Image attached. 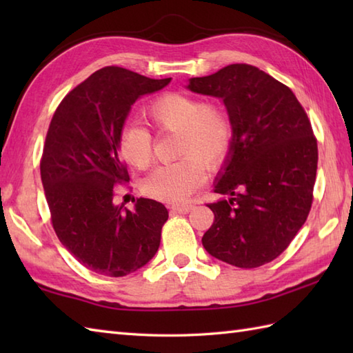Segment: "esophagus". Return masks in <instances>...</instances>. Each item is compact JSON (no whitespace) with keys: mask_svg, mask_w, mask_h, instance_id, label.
<instances>
[{"mask_svg":"<svg viewBox=\"0 0 353 353\" xmlns=\"http://www.w3.org/2000/svg\"><path fill=\"white\" fill-rule=\"evenodd\" d=\"M194 206L191 203H183V205H174L172 206V211L179 214H188Z\"/></svg>","mask_w":353,"mask_h":353,"instance_id":"1","label":"esophagus"}]
</instances>
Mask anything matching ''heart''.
Here are the masks:
<instances>
[{"label":"heart","mask_w":353,"mask_h":353,"mask_svg":"<svg viewBox=\"0 0 353 353\" xmlns=\"http://www.w3.org/2000/svg\"><path fill=\"white\" fill-rule=\"evenodd\" d=\"M147 119L157 132H176V162L157 167L142 182L148 197L181 203L205 181V167H220L234 142V123L219 103L168 92L147 104ZM123 159L137 170H147L153 159V137L145 127L129 123L118 137Z\"/></svg>","instance_id":"1"}]
</instances>
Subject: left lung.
I'll return each mask as SVG.
<instances>
[{
	"label": "left lung",
	"instance_id": "8db88e82",
	"mask_svg": "<svg viewBox=\"0 0 353 353\" xmlns=\"http://www.w3.org/2000/svg\"><path fill=\"white\" fill-rule=\"evenodd\" d=\"M188 89L219 97L234 123V142L214 186L229 199L208 205L215 219L201 243L239 268L272 262L311 211L319 150L308 115L288 86L247 63L190 79Z\"/></svg>",
	"mask_w": 353,
	"mask_h": 353
}]
</instances>
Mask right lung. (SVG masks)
<instances>
[{"mask_svg": "<svg viewBox=\"0 0 353 353\" xmlns=\"http://www.w3.org/2000/svg\"><path fill=\"white\" fill-rule=\"evenodd\" d=\"M170 81L106 66L66 94L52 115L41 159L51 223L65 249L91 272L127 276L159 249L167 208L141 197L129 211L114 203V188L130 181L118 137L132 104Z\"/></svg>", "mask_w": 353, "mask_h": 353, "instance_id": "add662e5", "label": "right lung"}]
</instances>
